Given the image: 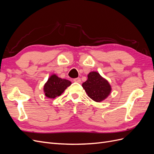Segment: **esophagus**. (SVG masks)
<instances>
[{"label":"esophagus","instance_id":"34e87169","mask_svg":"<svg viewBox=\"0 0 154 154\" xmlns=\"http://www.w3.org/2000/svg\"><path fill=\"white\" fill-rule=\"evenodd\" d=\"M74 82H76V83H81V79L80 78H76L75 79H74Z\"/></svg>","mask_w":154,"mask_h":154}]
</instances>
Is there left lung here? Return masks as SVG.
I'll use <instances>...</instances> for the list:
<instances>
[{
    "label": "left lung",
    "instance_id": "obj_1",
    "mask_svg": "<svg viewBox=\"0 0 154 154\" xmlns=\"http://www.w3.org/2000/svg\"><path fill=\"white\" fill-rule=\"evenodd\" d=\"M87 77V81L82 83V87L88 96L96 102L105 100L112 90L109 82L96 71L91 72Z\"/></svg>",
    "mask_w": 154,
    "mask_h": 154
}]
</instances>
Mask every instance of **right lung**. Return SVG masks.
Segmentation results:
<instances>
[{
  "label": "right lung",
  "instance_id": "right-lung-1",
  "mask_svg": "<svg viewBox=\"0 0 154 154\" xmlns=\"http://www.w3.org/2000/svg\"><path fill=\"white\" fill-rule=\"evenodd\" d=\"M71 85V82L66 79L60 78L52 74L44 86V92L46 97L54 99L61 95L66 88Z\"/></svg>",
  "mask_w": 154,
  "mask_h": 154
}]
</instances>
